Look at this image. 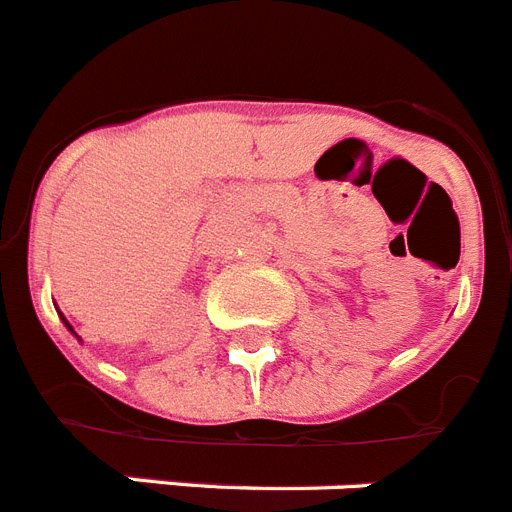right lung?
<instances>
[{
  "label": "right lung",
  "instance_id": "right-lung-1",
  "mask_svg": "<svg viewBox=\"0 0 512 512\" xmlns=\"http://www.w3.org/2000/svg\"><path fill=\"white\" fill-rule=\"evenodd\" d=\"M62 321H65V318H62ZM65 323H68V321H65ZM70 328V326H68ZM70 331H73V328H70Z\"/></svg>",
  "mask_w": 512,
  "mask_h": 512
}]
</instances>
